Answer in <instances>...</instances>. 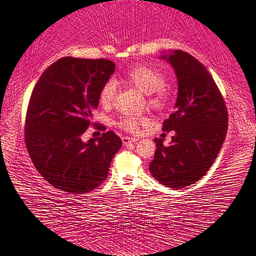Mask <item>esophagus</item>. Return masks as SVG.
I'll return each mask as SVG.
<instances>
[{"mask_svg": "<svg viewBox=\"0 0 256 256\" xmlns=\"http://www.w3.org/2000/svg\"><path fill=\"white\" fill-rule=\"evenodd\" d=\"M138 138H130V136H123L122 138V142L124 146H128L130 144H133V142H136Z\"/></svg>", "mask_w": 256, "mask_h": 256, "instance_id": "34e87169", "label": "esophagus"}]
</instances>
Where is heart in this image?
Wrapping results in <instances>:
<instances>
[{"label":"heart","mask_w":256,"mask_h":256,"mask_svg":"<svg viewBox=\"0 0 256 256\" xmlns=\"http://www.w3.org/2000/svg\"><path fill=\"white\" fill-rule=\"evenodd\" d=\"M128 84L136 86L141 92L148 94L149 104L154 108H164L170 100V92L164 86V76L160 71L156 68L144 66V64H138L132 66L126 71L124 76ZM116 86L115 80H108L102 86L100 92H99V102L102 106L108 107L112 105L116 94ZM144 118H138L136 116H124L118 123V126L128 132H138L140 125L144 123Z\"/></svg>","instance_id":"heart-1"}]
</instances>
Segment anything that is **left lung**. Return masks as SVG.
Returning <instances> with one entry per match:
<instances>
[{"instance_id":"8db88e82","label":"left lung","mask_w":256,"mask_h":256,"mask_svg":"<svg viewBox=\"0 0 256 256\" xmlns=\"http://www.w3.org/2000/svg\"><path fill=\"white\" fill-rule=\"evenodd\" d=\"M174 68L178 92L175 112L162 131H175L168 146L154 138L151 175L170 188L192 185L206 174L226 138L228 112L214 78L202 63L183 50L162 54Z\"/></svg>"}]
</instances>
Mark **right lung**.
<instances>
[{
    "label": "right lung",
    "mask_w": 256,
    "mask_h": 256,
    "mask_svg": "<svg viewBox=\"0 0 256 256\" xmlns=\"http://www.w3.org/2000/svg\"><path fill=\"white\" fill-rule=\"evenodd\" d=\"M115 63L62 58L46 68L30 97L24 140L34 167L54 188L88 193L107 178L122 140L112 131L82 141L92 123L99 92ZM104 128V126H102Z\"/></svg>",
    "instance_id": "add662e5"
}]
</instances>
